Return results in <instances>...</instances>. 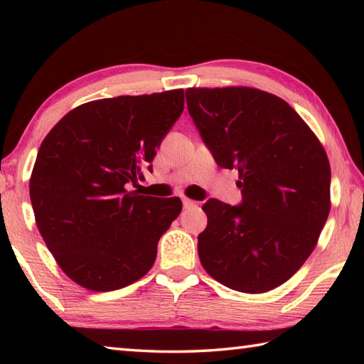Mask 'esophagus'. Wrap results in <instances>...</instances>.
Here are the masks:
<instances>
[{"instance_id":"1","label":"esophagus","mask_w":364,"mask_h":364,"mask_svg":"<svg viewBox=\"0 0 364 364\" xmlns=\"http://www.w3.org/2000/svg\"><path fill=\"white\" fill-rule=\"evenodd\" d=\"M183 207H184V208H193V207H197V202L191 200V199H183Z\"/></svg>"}]
</instances>
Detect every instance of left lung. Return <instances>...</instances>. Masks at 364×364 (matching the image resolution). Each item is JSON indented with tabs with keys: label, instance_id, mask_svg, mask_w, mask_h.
<instances>
[{
	"label": "left lung",
	"instance_id": "8db88e82",
	"mask_svg": "<svg viewBox=\"0 0 364 364\" xmlns=\"http://www.w3.org/2000/svg\"><path fill=\"white\" fill-rule=\"evenodd\" d=\"M189 115L221 168L239 171V205L208 199L197 237L204 269L232 291L262 294L297 273L331 210L324 147L281 97L247 86L186 90Z\"/></svg>",
	"mask_w": 364,
	"mask_h": 364
}]
</instances>
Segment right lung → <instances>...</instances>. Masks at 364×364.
<instances>
[{
  "mask_svg": "<svg viewBox=\"0 0 364 364\" xmlns=\"http://www.w3.org/2000/svg\"><path fill=\"white\" fill-rule=\"evenodd\" d=\"M183 109V90L91 101L43 139L30 200L43 241L77 284L109 292L152 268L181 200L138 196L127 184L152 171L157 147Z\"/></svg>",
  "mask_w": 364,
  "mask_h": 364,
  "instance_id": "add662e5",
  "label": "right lung"
}]
</instances>
